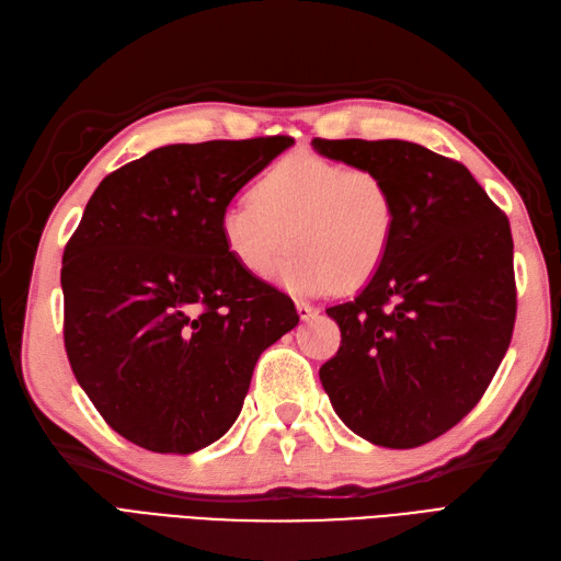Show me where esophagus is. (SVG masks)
Returning <instances> with one entry per match:
<instances>
[{
    "label": "esophagus",
    "mask_w": 561,
    "mask_h": 561,
    "mask_svg": "<svg viewBox=\"0 0 561 561\" xmlns=\"http://www.w3.org/2000/svg\"><path fill=\"white\" fill-rule=\"evenodd\" d=\"M297 313H299V319H302V321H309V319L317 317L319 309L313 305H307V302H297Z\"/></svg>",
    "instance_id": "esophagus-1"
}]
</instances>
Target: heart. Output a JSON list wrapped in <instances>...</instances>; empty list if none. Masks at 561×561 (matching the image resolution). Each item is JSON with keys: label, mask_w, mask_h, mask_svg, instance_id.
I'll list each match as a JSON object with an SVG mask.
<instances>
[{"label": "heart", "mask_w": 561, "mask_h": 561, "mask_svg": "<svg viewBox=\"0 0 561 561\" xmlns=\"http://www.w3.org/2000/svg\"><path fill=\"white\" fill-rule=\"evenodd\" d=\"M224 248L252 278L278 266V285L297 297L357 290L383 268L398 242L400 211L388 178L371 167L290 154L259 178L250 199L218 216Z\"/></svg>", "instance_id": "heart-1"}]
</instances>
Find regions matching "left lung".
<instances>
[{"instance_id":"obj_1","label":"left lung","mask_w":561,"mask_h":561,"mask_svg":"<svg viewBox=\"0 0 561 561\" xmlns=\"http://www.w3.org/2000/svg\"><path fill=\"white\" fill-rule=\"evenodd\" d=\"M319 154L388 178L398 242L352 302L325 309L340 350L319 378L364 440L431 443L483 398L516 319L510 221L463 163L404 140H311Z\"/></svg>"}]
</instances>
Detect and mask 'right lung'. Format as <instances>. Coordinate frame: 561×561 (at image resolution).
<instances>
[{"mask_svg": "<svg viewBox=\"0 0 561 561\" xmlns=\"http://www.w3.org/2000/svg\"><path fill=\"white\" fill-rule=\"evenodd\" d=\"M295 140L152 149L108 173L64 250V345L123 438L190 455L233 426L254 364L297 325L288 295L244 273L218 216Z\"/></svg>", "mask_w": 561, "mask_h": 561, "instance_id": "add662e5", "label": "right lung"}]
</instances>
